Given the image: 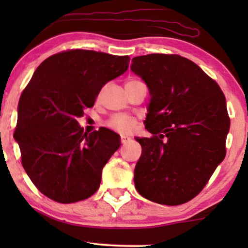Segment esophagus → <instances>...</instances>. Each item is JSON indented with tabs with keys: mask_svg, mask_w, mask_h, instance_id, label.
I'll return each instance as SVG.
<instances>
[{
	"mask_svg": "<svg viewBox=\"0 0 248 248\" xmlns=\"http://www.w3.org/2000/svg\"><path fill=\"white\" fill-rule=\"evenodd\" d=\"M131 140V138H128V137H125V135H121V143H126L127 141H130Z\"/></svg>",
	"mask_w": 248,
	"mask_h": 248,
	"instance_id": "1",
	"label": "esophagus"
}]
</instances>
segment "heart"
I'll list each match as a JSON object with an SVG mask.
<instances>
[{
	"mask_svg": "<svg viewBox=\"0 0 248 248\" xmlns=\"http://www.w3.org/2000/svg\"><path fill=\"white\" fill-rule=\"evenodd\" d=\"M137 81L138 80H133V79L128 80L127 82L125 83V86L128 83L137 82ZM107 126L121 134H128L134 130L135 126H137V118L133 116H130V115L116 114V115H113V116L107 121Z\"/></svg>",
	"mask_w": 248,
	"mask_h": 248,
	"instance_id": "1",
	"label": "heart"
}]
</instances>
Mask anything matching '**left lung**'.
<instances>
[{"label": "left lung", "mask_w": 248, "mask_h": 248, "mask_svg": "<svg viewBox=\"0 0 248 248\" xmlns=\"http://www.w3.org/2000/svg\"><path fill=\"white\" fill-rule=\"evenodd\" d=\"M131 70L151 96L144 124L152 137L135 138L142 147L135 188L159 204L191 201L225 159L230 127L225 94L201 67L176 54L137 56Z\"/></svg>", "instance_id": "obj_1"}]
</instances>
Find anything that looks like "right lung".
<instances>
[{"label":"right lung","instance_id":"1","mask_svg":"<svg viewBox=\"0 0 248 248\" xmlns=\"http://www.w3.org/2000/svg\"><path fill=\"white\" fill-rule=\"evenodd\" d=\"M130 57L69 49L46 59L22 91L15 139L21 164L37 188L53 201L74 203L99 188L101 171L120 148L108 128L83 133L78 118L105 84L123 74Z\"/></svg>","mask_w":248,"mask_h":248}]
</instances>
